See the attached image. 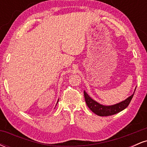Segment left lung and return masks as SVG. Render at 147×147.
Here are the masks:
<instances>
[{"mask_svg":"<svg viewBox=\"0 0 147 147\" xmlns=\"http://www.w3.org/2000/svg\"><path fill=\"white\" fill-rule=\"evenodd\" d=\"M136 91V90H135ZM134 92L132 95L128 97L125 100L122 101V102L118 103V104H114L112 106H104L102 104H99L96 101L93 100L88 94L84 91V97H85V101L86 103L87 106H88L89 109H90L94 113L99 116H109L115 115L117 113L120 112L125 109L129 104L131 102V99H132L133 95H134Z\"/></svg>","mask_w":147,"mask_h":147,"instance_id":"obj_1","label":"left lung"}]
</instances>
